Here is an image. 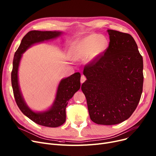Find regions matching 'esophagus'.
Masks as SVG:
<instances>
[{"mask_svg":"<svg viewBox=\"0 0 156 156\" xmlns=\"http://www.w3.org/2000/svg\"><path fill=\"white\" fill-rule=\"evenodd\" d=\"M87 80L86 77L84 76V75H82L81 77V79H80V81H81V83H83V82H85V81Z\"/></svg>","mask_w":156,"mask_h":156,"instance_id":"obj_1","label":"esophagus"}]
</instances>
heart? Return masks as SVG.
Returning <instances> with one entry per match:
<instances>
[{
	"label": "heart",
	"mask_w": 156,
	"mask_h": 156,
	"mask_svg": "<svg viewBox=\"0 0 156 156\" xmlns=\"http://www.w3.org/2000/svg\"><path fill=\"white\" fill-rule=\"evenodd\" d=\"M109 44L105 37L93 34L76 41L71 47V54L75 60L87 59L88 62L92 63L105 53Z\"/></svg>",
	"instance_id": "1"
}]
</instances>
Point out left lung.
I'll return each mask as SVG.
<instances>
[{
	"label": "left lung",
	"mask_w": 156,
	"mask_h": 156,
	"mask_svg": "<svg viewBox=\"0 0 156 156\" xmlns=\"http://www.w3.org/2000/svg\"><path fill=\"white\" fill-rule=\"evenodd\" d=\"M109 45L98 61L84 68L81 85L91 120L112 125L128 119L143 89V58L129 34L108 30Z\"/></svg>",
	"instance_id": "left-lung-1"
}]
</instances>
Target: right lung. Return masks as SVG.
<instances>
[{
  "instance_id": "1",
  "label": "right lung",
  "mask_w": 156,
  "mask_h": 156,
  "mask_svg": "<svg viewBox=\"0 0 156 156\" xmlns=\"http://www.w3.org/2000/svg\"><path fill=\"white\" fill-rule=\"evenodd\" d=\"M63 34L59 31H29L24 36L16 51L12 62L11 83L15 101L21 111L35 123L47 127L55 128L66 121V108L68 101L80 88V73H75L69 77L62 79L58 85L52 105L46 111L37 112L32 110L24 101L19 85L18 70L23 54L35 44L42 43L59 37Z\"/></svg>"
}]
</instances>
